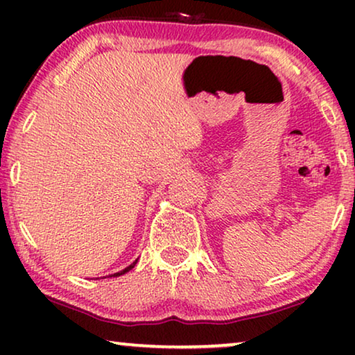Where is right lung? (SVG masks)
Masks as SVG:
<instances>
[{"instance_id":"obj_1","label":"right lung","mask_w":355,"mask_h":355,"mask_svg":"<svg viewBox=\"0 0 355 355\" xmlns=\"http://www.w3.org/2000/svg\"><path fill=\"white\" fill-rule=\"evenodd\" d=\"M135 263H137V260H135V261H134V263H132V265H129V266H128V268H124V270H123V271H119V273H114V275H111V276H121V275H124V273H128V271H129V270H132V268H134V266H135Z\"/></svg>"}]
</instances>
